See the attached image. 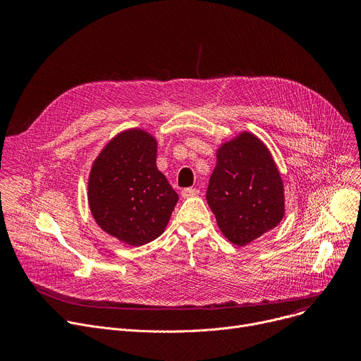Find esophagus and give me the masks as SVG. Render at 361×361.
Segmentation results:
<instances>
[{
    "label": "esophagus",
    "mask_w": 361,
    "mask_h": 361,
    "mask_svg": "<svg viewBox=\"0 0 361 361\" xmlns=\"http://www.w3.org/2000/svg\"><path fill=\"white\" fill-rule=\"evenodd\" d=\"M198 192H200V190H197V188H192V187H188V188H183V190H181V195H183L184 198H187V197H194V195H198Z\"/></svg>",
    "instance_id": "obj_1"
}]
</instances>
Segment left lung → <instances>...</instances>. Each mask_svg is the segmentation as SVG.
I'll return each mask as SVG.
<instances>
[{
  "instance_id": "1",
  "label": "left lung",
  "mask_w": 361,
  "mask_h": 361,
  "mask_svg": "<svg viewBox=\"0 0 361 361\" xmlns=\"http://www.w3.org/2000/svg\"><path fill=\"white\" fill-rule=\"evenodd\" d=\"M207 202L221 233L245 245L274 228L284 216V188L266 145L250 133L219 148Z\"/></svg>"
}]
</instances>
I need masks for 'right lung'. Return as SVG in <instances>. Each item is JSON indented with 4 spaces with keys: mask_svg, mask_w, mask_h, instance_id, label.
Wrapping results in <instances>:
<instances>
[{
    "mask_svg": "<svg viewBox=\"0 0 361 361\" xmlns=\"http://www.w3.org/2000/svg\"><path fill=\"white\" fill-rule=\"evenodd\" d=\"M156 159L157 141L128 130L104 147L90 173L88 202L97 224L130 245L160 237L178 201Z\"/></svg>",
    "mask_w": 361,
    "mask_h": 361,
    "instance_id": "right-lung-1",
    "label": "right lung"
}]
</instances>
